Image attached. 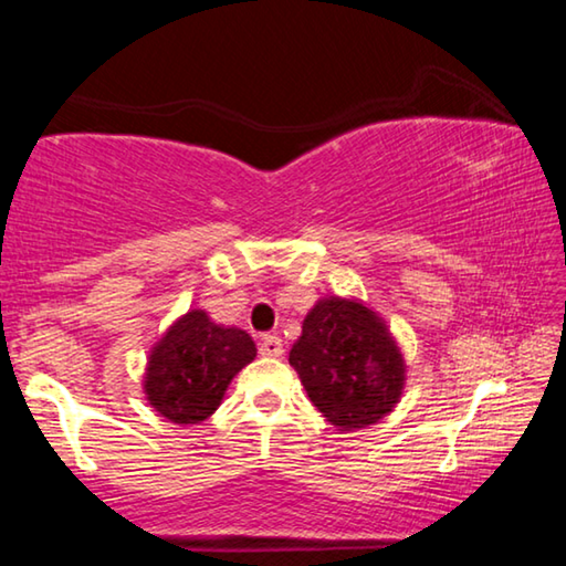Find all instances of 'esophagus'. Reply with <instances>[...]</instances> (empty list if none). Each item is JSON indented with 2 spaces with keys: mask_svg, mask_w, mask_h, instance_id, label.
<instances>
[{
  "mask_svg": "<svg viewBox=\"0 0 566 566\" xmlns=\"http://www.w3.org/2000/svg\"><path fill=\"white\" fill-rule=\"evenodd\" d=\"M282 339L276 337V334H264L262 342H260V354L262 357H282Z\"/></svg>",
  "mask_w": 566,
  "mask_h": 566,
  "instance_id": "obj_1",
  "label": "esophagus"
}]
</instances>
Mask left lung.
I'll return each mask as SVG.
<instances>
[{
	"mask_svg": "<svg viewBox=\"0 0 566 566\" xmlns=\"http://www.w3.org/2000/svg\"><path fill=\"white\" fill-rule=\"evenodd\" d=\"M290 364L312 405L342 432L375 424L399 401L405 364L375 312L339 296L306 314Z\"/></svg>",
	"mask_w": 566,
	"mask_h": 566,
	"instance_id": "obj_1",
	"label": "left lung"
}]
</instances>
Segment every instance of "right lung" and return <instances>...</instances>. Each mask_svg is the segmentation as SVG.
Wrapping results in <instances>:
<instances>
[{
	"instance_id": "right-lung-1",
	"label": "right lung",
	"mask_w": 566,
	"mask_h": 566,
	"mask_svg": "<svg viewBox=\"0 0 566 566\" xmlns=\"http://www.w3.org/2000/svg\"><path fill=\"white\" fill-rule=\"evenodd\" d=\"M256 357L247 332L219 327L205 312H189L149 357L147 397L175 424H197L222 401L227 385Z\"/></svg>"
}]
</instances>
